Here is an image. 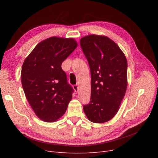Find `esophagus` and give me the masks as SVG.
<instances>
[{
	"mask_svg": "<svg viewBox=\"0 0 158 158\" xmlns=\"http://www.w3.org/2000/svg\"><path fill=\"white\" fill-rule=\"evenodd\" d=\"M73 88L74 89L75 92H78V90H79V87H78V86H77V85H73Z\"/></svg>",
	"mask_w": 158,
	"mask_h": 158,
	"instance_id": "obj_1",
	"label": "esophagus"
}]
</instances>
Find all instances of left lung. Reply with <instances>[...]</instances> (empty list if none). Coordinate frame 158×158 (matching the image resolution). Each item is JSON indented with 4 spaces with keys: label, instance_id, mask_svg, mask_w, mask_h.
Returning a JSON list of instances; mask_svg holds the SVG:
<instances>
[{
    "label": "left lung",
    "instance_id": "left-lung-1",
    "mask_svg": "<svg viewBox=\"0 0 158 158\" xmlns=\"http://www.w3.org/2000/svg\"><path fill=\"white\" fill-rule=\"evenodd\" d=\"M80 44L92 76L91 101L83 106L84 112L89 121L104 123L117 113L125 96L127 59L118 45L106 36H86Z\"/></svg>",
    "mask_w": 158,
    "mask_h": 158
}]
</instances>
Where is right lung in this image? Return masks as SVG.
<instances>
[{
    "label": "right lung",
    "mask_w": 158,
    "mask_h": 158,
    "mask_svg": "<svg viewBox=\"0 0 158 158\" xmlns=\"http://www.w3.org/2000/svg\"><path fill=\"white\" fill-rule=\"evenodd\" d=\"M77 45L72 38H48L40 42L23 61V92L36 115L44 122L60 118L72 98L73 90L61 64Z\"/></svg>",
    "instance_id": "obj_1"
}]
</instances>
